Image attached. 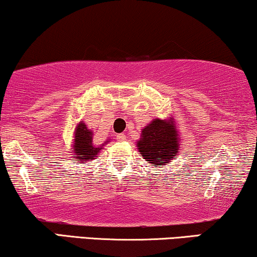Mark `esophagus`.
<instances>
[{
	"label": "esophagus",
	"mask_w": 257,
	"mask_h": 257,
	"mask_svg": "<svg viewBox=\"0 0 257 257\" xmlns=\"http://www.w3.org/2000/svg\"><path fill=\"white\" fill-rule=\"evenodd\" d=\"M126 136L124 135V133H119V135L115 136V139L118 140V142H122V140H125Z\"/></svg>",
	"instance_id": "1"
}]
</instances>
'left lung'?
Segmentation results:
<instances>
[{
	"instance_id": "1",
	"label": "left lung",
	"mask_w": 257,
	"mask_h": 257,
	"mask_svg": "<svg viewBox=\"0 0 257 257\" xmlns=\"http://www.w3.org/2000/svg\"><path fill=\"white\" fill-rule=\"evenodd\" d=\"M180 142L173 118H156L142 130L137 149L150 165L165 166L179 156Z\"/></svg>"
}]
</instances>
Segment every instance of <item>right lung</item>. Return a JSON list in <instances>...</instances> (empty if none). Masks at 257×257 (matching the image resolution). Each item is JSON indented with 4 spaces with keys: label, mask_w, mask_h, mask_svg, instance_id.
I'll list each match as a JSON object with an SVG mask.
<instances>
[{
    "label": "right lung",
    "mask_w": 257,
    "mask_h": 257,
    "mask_svg": "<svg viewBox=\"0 0 257 257\" xmlns=\"http://www.w3.org/2000/svg\"><path fill=\"white\" fill-rule=\"evenodd\" d=\"M108 140L110 139H107L101 145H94L93 131L87 128L85 122L79 121L75 127L73 140L71 144V158L73 163H76V161H78L80 164L91 163L93 159H96L98 153L103 150V147L108 143Z\"/></svg>",
    "instance_id": "add662e5"
}]
</instances>
